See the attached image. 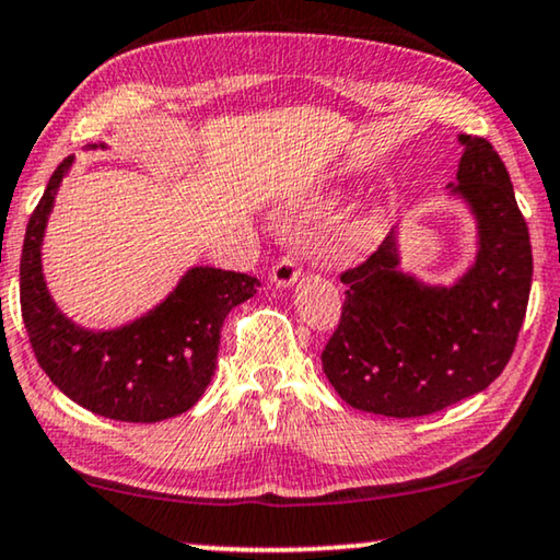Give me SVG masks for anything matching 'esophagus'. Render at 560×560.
Listing matches in <instances>:
<instances>
[{"label":"esophagus","instance_id":"34e87169","mask_svg":"<svg viewBox=\"0 0 560 560\" xmlns=\"http://www.w3.org/2000/svg\"><path fill=\"white\" fill-rule=\"evenodd\" d=\"M299 277H302V269H299L296 258H291V256L279 258L271 269V281H273V287H279V289L294 287Z\"/></svg>","mask_w":560,"mask_h":560}]
</instances>
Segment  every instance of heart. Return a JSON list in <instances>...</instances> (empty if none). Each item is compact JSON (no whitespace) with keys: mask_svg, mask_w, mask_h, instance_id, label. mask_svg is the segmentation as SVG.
Here are the masks:
<instances>
[{"mask_svg":"<svg viewBox=\"0 0 560 560\" xmlns=\"http://www.w3.org/2000/svg\"><path fill=\"white\" fill-rule=\"evenodd\" d=\"M339 206V196H327V198H316L312 208H308V213L312 215H327L329 211Z\"/></svg>","mask_w":560,"mask_h":560,"instance_id":"1","label":"heart"}]
</instances>
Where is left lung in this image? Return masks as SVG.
Wrapping results in <instances>:
<instances>
[{
	"mask_svg": "<svg viewBox=\"0 0 560 560\" xmlns=\"http://www.w3.org/2000/svg\"><path fill=\"white\" fill-rule=\"evenodd\" d=\"M463 158L450 196L475 221V258L453 283L402 271L399 229L347 283L322 366L354 410L422 417L478 395L505 370L528 306L533 254L513 183L486 138L457 136Z\"/></svg>",
	"mask_w": 560,
	"mask_h": 560,
	"instance_id": "8db88e82",
	"label": "left lung"
}]
</instances>
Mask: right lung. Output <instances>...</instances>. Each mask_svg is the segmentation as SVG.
<instances>
[{
  "label": "right lung",
  "instance_id": "add662e5",
  "mask_svg": "<svg viewBox=\"0 0 560 560\" xmlns=\"http://www.w3.org/2000/svg\"><path fill=\"white\" fill-rule=\"evenodd\" d=\"M72 163L74 155L57 165L24 233L20 302L37 362L72 402L110 420L161 422L188 412L211 385L223 319L233 306L252 299L261 281L194 266L161 304L122 327L74 324L55 304L42 271L47 221Z\"/></svg>",
  "mask_w": 560,
  "mask_h": 560
}]
</instances>
